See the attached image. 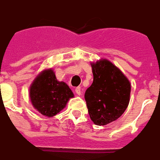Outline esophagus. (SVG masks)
<instances>
[{"mask_svg":"<svg viewBox=\"0 0 160 160\" xmlns=\"http://www.w3.org/2000/svg\"><path fill=\"white\" fill-rule=\"evenodd\" d=\"M75 92H76V93L78 94V95H80V94H81V93H82L81 88H80V87L76 88H75Z\"/></svg>","mask_w":160,"mask_h":160,"instance_id":"1","label":"esophagus"}]
</instances>
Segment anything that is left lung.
<instances>
[{
    "label": "left lung",
    "instance_id": "left-lung-1",
    "mask_svg": "<svg viewBox=\"0 0 160 160\" xmlns=\"http://www.w3.org/2000/svg\"><path fill=\"white\" fill-rule=\"evenodd\" d=\"M92 70L93 83L84 98L91 120L98 126H104L125 112L130 100V82L107 60L92 63Z\"/></svg>",
    "mask_w": 160,
    "mask_h": 160
}]
</instances>
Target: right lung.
<instances>
[{"mask_svg": "<svg viewBox=\"0 0 160 160\" xmlns=\"http://www.w3.org/2000/svg\"><path fill=\"white\" fill-rule=\"evenodd\" d=\"M73 93L64 82H59L51 69L39 74L30 87L33 107L43 116L52 117L63 110Z\"/></svg>", "mask_w": 160, "mask_h": 160, "instance_id": "1", "label": "right lung"}]
</instances>
